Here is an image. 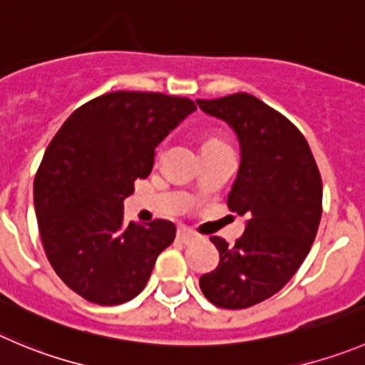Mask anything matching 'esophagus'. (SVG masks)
<instances>
[{
	"label": "esophagus",
	"instance_id": "esophagus-1",
	"mask_svg": "<svg viewBox=\"0 0 365 365\" xmlns=\"http://www.w3.org/2000/svg\"><path fill=\"white\" fill-rule=\"evenodd\" d=\"M197 238V235L193 231H190V229H179L177 231V240L182 242V244H190V242H193Z\"/></svg>",
	"mask_w": 365,
	"mask_h": 365
}]
</instances>
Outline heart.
<instances>
[{"mask_svg":"<svg viewBox=\"0 0 365 365\" xmlns=\"http://www.w3.org/2000/svg\"><path fill=\"white\" fill-rule=\"evenodd\" d=\"M211 143H222V141H218V140H207L206 141V145H211Z\"/></svg>","mask_w":365,"mask_h":365,"instance_id":"obj_1","label":"heart"}]
</instances>
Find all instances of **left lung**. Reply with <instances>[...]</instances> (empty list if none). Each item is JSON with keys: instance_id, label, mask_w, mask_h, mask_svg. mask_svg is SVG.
I'll return each mask as SVG.
<instances>
[{"instance_id": "obj_1", "label": "left lung", "mask_w": 365, "mask_h": 365, "mask_svg": "<svg viewBox=\"0 0 365 365\" xmlns=\"http://www.w3.org/2000/svg\"><path fill=\"white\" fill-rule=\"evenodd\" d=\"M197 103L237 133L242 161L227 207L249 218L235 245L210 238L220 262L199 284L215 307L242 310L279 292L310 252L322 215L321 173L299 128L256 96Z\"/></svg>"}]
</instances>
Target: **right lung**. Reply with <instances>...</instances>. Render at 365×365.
I'll return each mask as SVG.
<instances>
[{
  "label": "right lung",
  "mask_w": 365,
  "mask_h": 365,
  "mask_svg": "<svg viewBox=\"0 0 365 365\" xmlns=\"http://www.w3.org/2000/svg\"><path fill=\"white\" fill-rule=\"evenodd\" d=\"M195 109L163 93H106L78 107L48 145L34 180L41 240L57 276L89 303L134 299L175 238L163 218L125 225L123 199L150 173L155 147Z\"/></svg>",
  "instance_id": "right-lung-1"
}]
</instances>
